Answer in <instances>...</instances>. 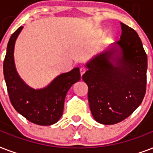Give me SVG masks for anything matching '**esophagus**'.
<instances>
[{"mask_svg": "<svg viewBox=\"0 0 153 153\" xmlns=\"http://www.w3.org/2000/svg\"><path fill=\"white\" fill-rule=\"evenodd\" d=\"M85 71H86V69H85V68H84V67H82V68H80V75L82 76L83 74H84V73H85Z\"/></svg>", "mask_w": 153, "mask_h": 153, "instance_id": "obj_1", "label": "esophagus"}]
</instances>
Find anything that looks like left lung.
Here are the masks:
<instances>
[{
	"label": "left lung",
	"instance_id": "8db88e82",
	"mask_svg": "<svg viewBox=\"0 0 153 153\" xmlns=\"http://www.w3.org/2000/svg\"><path fill=\"white\" fill-rule=\"evenodd\" d=\"M116 43L88 61L82 76L93 118L114 125L128 117L141 104L146 92L148 59L134 29L120 23Z\"/></svg>",
	"mask_w": 153,
	"mask_h": 153
}]
</instances>
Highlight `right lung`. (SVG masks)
<instances>
[{
    "label": "right lung",
    "mask_w": 153,
    "mask_h": 153,
    "mask_svg": "<svg viewBox=\"0 0 153 153\" xmlns=\"http://www.w3.org/2000/svg\"><path fill=\"white\" fill-rule=\"evenodd\" d=\"M24 27H19L9 39L3 71L12 105L17 112L32 123L52 125L60 120L64 110L66 94L74 83L80 80V68L61 73L46 87L35 89L19 76L14 62V47Z\"/></svg>",
    "instance_id": "add662e5"
}]
</instances>
